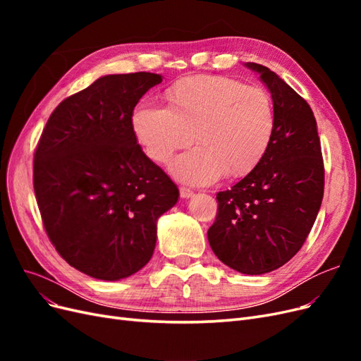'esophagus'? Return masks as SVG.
<instances>
[{"mask_svg": "<svg viewBox=\"0 0 361 361\" xmlns=\"http://www.w3.org/2000/svg\"><path fill=\"white\" fill-rule=\"evenodd\" d=\"M179 192H180V197H182V199H191L192 195H194V192H192L191 190L183 188V187L179 190Z\"/></svg>", "mask_w": 361, "mask_h": 361, "instance_id": "esophagus-1", "label": "esophagus"}]
</instances>
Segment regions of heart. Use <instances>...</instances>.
<instances>
[{
  "label": "heart",
  "instance_id": "b5f03b06",
  "mask_svg": "<svg viewBox=\"0 0 361 361\" xmlns=\"http://www.w3.org/2000/svg\"><path fill=\"white\" fill-rule=\"evenodd\" d=\"M169 108L141 105L133 128L146 155L167 164L174 152L195 140L199 146L173 161L180 182L209 185L226 173L241 178L253 171L272 143L277 113L271 94L227 76L183 78L167 92Z\"/></svg>",
  "mask_w": 361,
  "mask_h": 361
}]
</instances>
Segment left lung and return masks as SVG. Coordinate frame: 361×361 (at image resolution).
<instances>
[{"instance_id": "8db88e82", "label": "left lung", "mask_w": 361, "mask_h": 361, "mask_svg": "<svg viewBox=\"0 0 361 361\" xmlns=\"http://www.w3.org/2000/svg\"><path fill=\"white\" fill-rule=\"evenodd\" d=\"M245 66L268 87L277 128L259 166L216 194L207 239L224 265L259 276L285 265L307 239L324 197V161L309 104L276 72L257 63Z\"/></svg>"}]
</instances>
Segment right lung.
<instances>
[{
  "label": "right lung",
  "instance_id": "right-lung-1",
  "mask_svg": "<svg viewBox=\"0 0 361 361\" xmlns=\"http://www.w3.org/2000/svg\"><path fill=\"white\" fill-rule=\"evenodd\" d=\"M162 76L105 75L66 97L35 152L36 200L59 255L93 279L135 274L154 255L158 218L179 190L137 143L133 113Z\"/></svg>",
  "mask_w": 361,
  "mask_h": 361
}]
</instances>
